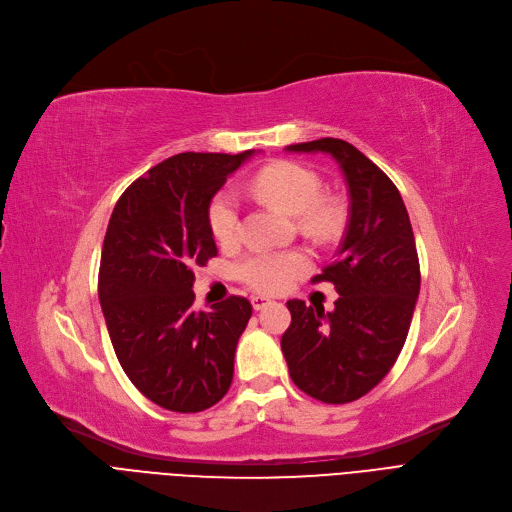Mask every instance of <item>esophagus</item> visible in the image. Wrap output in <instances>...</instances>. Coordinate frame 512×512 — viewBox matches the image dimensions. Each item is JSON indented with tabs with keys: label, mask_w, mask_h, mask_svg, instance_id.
<instances>
[{
	"label": "esophagus",
	"mask_w": 512,
	"mask_h": 512,
	"mask_svg": "<svg viewBox=\"0 0 512 512\" xmlns=\"http://www.w3.org/2000/svg\"><path fill=\"white\" fill-rule=\"evenodd\" d=\"M273 302H270L268 297H264V295H254L252 297V306H254V310H262V308H266V306H270Z\"/></svg>",
	"instance_id": "1"
}]
</instances>
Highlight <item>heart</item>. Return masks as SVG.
<instances>
[{
	"label": "heart",
	"instance_id": "heart-1",
	"mask_svg": "<svg viewBox=\"0 0 512 512\" xmlns=\"http://www.w3.org/2000/svg\"><path fill=\"white\" fill-rule=\"evenodd\" d=\"M254 196L299 217V225L314 237H330L341 225V208L335 200L324 198L320 177L299 163L277 161L262 167L250 184ZM208 227L221 246L239 239L242 217L239 202L231 192H219L208 204ZM310 268V258L299 250L254 252L237 264V277L262 293H281L289 289Z\"/></svg>",
	"mask_w": 512,
	"mask_h": 512
}]
</instances>
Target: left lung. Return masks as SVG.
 <instances>
[{"instance_id": "obj_1", "label": "left lung", "mask_w": 512, "mask_h": 512, "mask_svg": "<svg viewBox=\"0 0 512 512\" xmlns=\"http://www.w3.org/2000/svg\"><path fill=\"white\" fill-rule=\"evenodd\" d=\"M287 150L339 163L349 223L335 262L312 279L335 285V310L289 299L281 349L299 390L322 403H351L390 372L405 345L422 281L413 229L397 186L353 144L320 138Z\"/></svg>"}]
</instances>
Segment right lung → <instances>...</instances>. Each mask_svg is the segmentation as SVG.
I'll list each match as a JSON object with an SVG mask.
<instances>
[{"mask_svg": "<svg viewBox=\"0 0 512 512\" xmlns=\"http://www.w3.org/2000/svg\"><path fill=\"white\" fill-rule=\"evenodd\" d=\"M254 155H175L119 196L103 242L99 299L115 355L140 393L163 409L198 413L219 403L252 316L231 295L196 312L194 268L217 256L208 204Z\"/></svg>", "mask_w": 512, "mask_h": 512, "instance_id": "add662e5", "label": "right lung"}]
</instances>
